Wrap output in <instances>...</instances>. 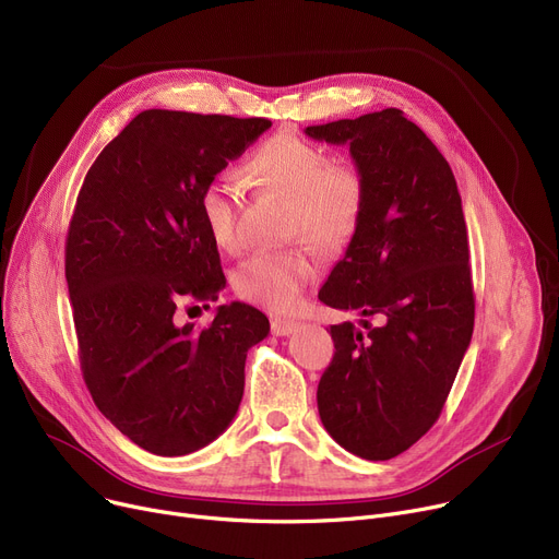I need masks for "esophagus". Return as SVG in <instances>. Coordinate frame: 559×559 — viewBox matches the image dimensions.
<instances>
[{
    "label": "esophagus",
    "mask_w": 559,
    "mask_h": 559,
    "mask_svg": "<svg viewBox=\"0 0 559 559\" xmlns=\"http://www.w3.org/2000/svg\"><path fill=\"white\" fill-rule=\"evenodd\" d=\"M297 329H299L297 321H289V319H272V335H276V337L292 335Z\"/></svg>",
    "instance_id": "obj_1"
}]
</instances>
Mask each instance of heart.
Returning a JSON list of instances; mask_svg holds the SVG:
<instances>
[{
  "label": "heart",
  "mask_w": 559,
  "mask_h": 559,
  "mask_svg": "<svg viewBox=\"0 0 559 559\" xmlns=\"http://www.w3.org/2000/svg\"><path fill=\"white\" fill-rule=\"evenodd\" d=\"M247 174L264 192L292 203V238H308L324 253H340L356 238L367 203V183L358 167L333 163L321 146L281 133L247 160ZM199 209L215 245L238 253V194L226 176L205 183ZM317 274L319 258L301 245L251 255L235 270L233 287L249 304L289 312Z\"/></svg>",
  "instance_id": "heart-1"
}]
</instances>
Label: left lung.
<instances>
[{"instance_id":"obj_1","label":"left lung","mask_w":559,"mask_h":559,"mask_svg":"<svg viewBox=\"0 0 559 559\" xmlns=\"http://www.w3.org/2000/svg\"><path fill=\"white\" fill-rule=\"evenodd\" d=\"M306 135L346 144L367 183L356 238L319 289V301L362 317V329L331 326L335 356L317 388L319 417L348 453L390 460L432 428L472 342L462 199L447 158L399 108ZM369 316L381 324L369 328Z\"/></svg>"}]
</instances>
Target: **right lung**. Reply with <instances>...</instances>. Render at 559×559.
<instances>
[{
    "label": "right lung",
    "mask_w": 559,
    "mask_h": 559,
    "mask_svg": "<svg viewBox=\"0 0 559 559\" xmlns=\"http://www.w3.org/2000/svg\"><path fill=\"white\" fill-rule=\"evenodd\" d=\"M270 127L142 110L81 186L66 278L83 380L99 413L154 455L194 453L230 426L247 350L270 333V319L240 301L203 331L179 324V308L217 301L226 285L201 192Z\"/></svg>",
    "instance_id": "1"
}]
</instances>
